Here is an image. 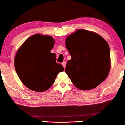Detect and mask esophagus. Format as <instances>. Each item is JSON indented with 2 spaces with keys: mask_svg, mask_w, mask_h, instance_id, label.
<instances>
[{
  "mask_svg": "<svg viewBox=\"0 0 125 125\" xmlns=\"http://www.w3.org/2000/svg\"><path fill=\"white\" fill-rule=\"evenodd\" d=\"M62 65L63 67L65 68V65H66V62H65V61H64V62H63L62 63Z\"/></svg>",
  "mask_w": 125,
  "mask_h": 125,
  "instance_id": "34e87169",
  "label": "esophagus"
}]
</instances>
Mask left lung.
I'll return each instance as SVG.
<instances>
[{
  "instance_id": "left-lung-1",
  "label": "left lung",
  "mask_w": 125,
  "mask_h": 125,
  "mask_svg": "<svg viewBox=\"0 0 125 125\" xmlns=\"http://www.w3.org/2000/svg\"><path fill=\"white\" fill-rule=\"evenodd\" d=\"M65 46L71 60L67 62L65 72L75 87L91 90L106 80L111 67L110 49L102 36L78 30L67 38Z\"/></svg>"
}]
</instances>
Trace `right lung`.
Wrapping results in <instances>:
<instances>
[{
	"label": "right lung",
	"instance_id": "right-lung-1",
	"mask_svg": "<svg viewBox=\"0 0 125 125\" xmlns=\"http://www.w3.org/2000/svg\"><path fill=\"white\" fill-rule=\"evenodd\" d=\"M54 39L39 34L31 36L18 50L14 67L22 83L32 91L44 92L54 83L58 74L64 70L56 62V54L50 52Z\"/></svg>",
	"mask_w": 125,
	"mask_h": 125
}]
</instances>
